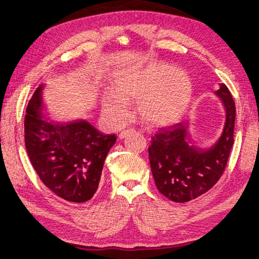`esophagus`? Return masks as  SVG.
<instances>
[{
	"label": "esophagus",
	"mask_w": 259,
	"mask_h": 259,
	"mask_svg": "<svg viewBox=\"0 0 259 259\" xmlns=\"http://www.w3.org/2000/svg\"><path fill=\"white\" fill-rule=\"evenodd\" d=\"M126 134H128V130H123V131H121V133L119 134V137L121 138V139H123L125 136H126Z\"/></svg>",
	"instance_id": "1"
}]
</instances>
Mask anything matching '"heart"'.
Masks as SVG:
<instances>
[{
  "label": "heart",
  "mask_w": 259,
  "mask_h": 259,
  "mask_svg": "<svg viewBox=\"0 0 259 259\" xmlns=\"http://www.w3.org/2000/svg\"><path fill=\"white\" fill-rule=\"evenodd\" d=\"M137 98V111L145 123L166 126L185 115L192 100V84L185 71L161 62L120 74L101 100L110 123L123 124L129 114V101Z\"/></svg>",
  "instance_id": "heart-1"
}]
</instances>
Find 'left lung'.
Here are the masks:
<instances>
[{"label": "left lung", "instance_id": "1", "mask_svg": "<svg viewBox=\"0 0 259 259\" xmlns=\"http://www.w3.org/2000/svg\"><path fill=\"white\" fill-rule=\"evenodd\" d=\"M216 95L222 98L227 119L222 136L210 149L200 150L188 139L187 124L178 123L152 137L148 147L150 168L158 191L176 203L205 194L222 177L233 146L236 104L224 83Z\"/></svg>", "mask_w": 259, "mask_h": 259}]
</instances>
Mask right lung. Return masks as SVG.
Segmentation results:
<instances>
[{"mask_svg":"<svg viewBox=\"0 0 259 259\" xmlns=\"http://www.w3.org/2000/svg\"><path fill=\"white\" fill-rule=\"evenodd\" d=\"M41 87L26 109L25 145L32 167L56 196L84 203L95 194L115 135H103L87 121L52 123L44 117Z\"/></svg>","mask_w":259,"mask_h":259,"instance_id":"add662e5","label":"right lung"}]
</instances>
